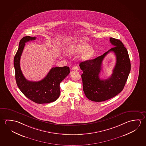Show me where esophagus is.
I'll return each instance as SVG.
<instances>
[{
  "instance_id": "obj_1",
  "label": "esophagus",
  "mask_w": 146,
  "mask_h": 146,
  "mask_svg": "<svg viewBox=\"0 0 146 146\" xmlns=\"http://www.w3.org/2000/svg\"><path fill=\"white\" fill-rule=\"evenodd\" d=\"M79 69V68H78V67L77 66H75L74 67H72V70H76V71H77V70H78Z\"/></svg>"
}]
</instances>
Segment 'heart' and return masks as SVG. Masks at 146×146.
Instances as JSON below:
<instances>
[{
    "label": "heart",
    "instance_id": "heart-1",
    "mask_svg": "<svg viewBox=\"0 0 146 146\" xmlns=\"http://www.w3.org/2000/svg\"><path fill=\"white\" fill-rule=\"evenodd\" d=\"M65 52L69 55H73L82 53L80 59L82 60H88L93 57L95 51L93 47L84 42L79 41L70 44L65 48Z\"/></svg>",
    "mask_w": 146,
    "mask_h": 146
}]
</instances>
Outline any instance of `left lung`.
<instances>
[{"instance_id": "8db88e82", "label": "left lung", "mask_w": 146, "mask_h": 146, "mask_svg": "<svg viewBox=\"0 0 146 146\" xmlns=\"http://www.w3.org/2000/svg\"><path fill=\"white\" fill-rule=\"evenodd\" d=\"M110 41L114 46L113 48L103 55L79 64L83 71L81 78L84 94L89 100L95 102L107 100L117 95L124 88L130 72V60L126 48L119 40L110 38ZM110 52H113L116 55V65L110 78L101 80L99 74L102 61Z\"/></svg>"}]
</instances>
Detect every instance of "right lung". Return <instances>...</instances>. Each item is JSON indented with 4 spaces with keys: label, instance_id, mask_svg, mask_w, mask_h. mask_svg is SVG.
<instances>
[{
    "label": "right lung",
    "instance_id": "right-lung-1",
    "mask_svg": "<svg viewBox=\"0 0 146 146\" xmlns=\"http://www.w3.org/2000/svg\"><path fill=\"white\" fill-rule=\"evenodd\" d=\"M36 37L26 36L19 42V48L14 59L15 78L17 86L27 98L38 104L52 102L60 93V83L69 74V67H53L46 76L38 81L27 80L22 74L20 60L25 43L36 40Z\"/></svg>",
    "mask_w": 146,
    "mask_h": 146
}]
</instances>
